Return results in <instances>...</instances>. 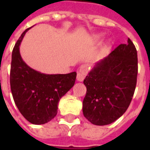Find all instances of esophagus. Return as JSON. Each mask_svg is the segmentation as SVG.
Here are the masks:
<instances>
[{"label": "esophagus", "instance_id": "esophagus-1", "mask_svg": "<svg viewBox=\"0 0 150 150\" xmlns=\"http://www.w3.org/2000/svg\"><path fill=\"white\" fill-rule=\"evenodd\" d=\"M87 75V67L85 66H82L79 68L78 71H77V80L79 82L83 81L85 76Z\"/></svg>", "mask_w": 150, "mask_h": 150}]
</instances>
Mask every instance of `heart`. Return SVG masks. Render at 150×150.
Masks as SVG:
<instances>
[{
	"label": "heart",
	"instance_id": "obj_1",
	"mask_svg": "<svg viewBox=\"0 0 150 150\" xmlns=\"http://www.w3.org/2000/svg\"><path fill=\"white\" fill-rule=\"evenodd\" d=\"M103 37H104V34H95V35H93V37H92V40H93V42H99L100 41L102 40ZM110 46V42H107V44L105 45L106 47H108V46Z\"/></svg>",
	"mask_w": 150,
	"mask_h": 150
}]
</instances>
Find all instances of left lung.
I'll return each instance as SVG.
<instances>
[{"instance_id":"8db88e82","label":"left lung","mask_w":150,"mask_h":150,"mask_svg":"<svg viewBox=\"0 0 150 150\" xmlns=\"http://www.w3.org/2000/svg\"><path fill=\"white\" fill-rule=\"evenodd\" d=\"M137 76V52L132 41L120 44L96 62L83 80L87 92L83 116L95 125H106L125 112L134 94Z\"/></svg>"}]
</instances>
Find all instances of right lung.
<instances>
[{
    "label": "right lung",
    "mask_w": 150,
    "mask_h": 150,
    "mask_svg": "<svg viewBox=\"0 0 150 150\" xmlns=\"http://www.w3.org/2000/svg\"><path fill=\"white\" fill-rule=\"evenodd\" d=\"M21 34L12 53L10 88L15 104L21 115L34 125H43L54 118L60 99L74 86L76 72L44 74L25 63L20 54Z\"/></svg>",
    "instance_id": "obj_1"
}]
</instances>
